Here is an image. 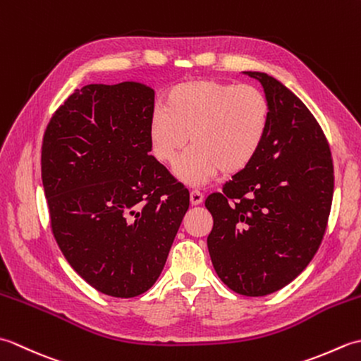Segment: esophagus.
Listing matches in <instances>:
<instances>
[{"label": "esophagus", "mask_w": 361, "mask_h": 361, "mask_svg": "<svg viewBox=\"0 0 361 361\" xmlns=\"http://www.w3.org/2000/svg\"><path fill=\"white\" fill-rule=\"evenodd\" d=\"M203 194L200 192V190H197V189H194V190H190V203L192 204H200V203H203Z\"/></svg>", "instance_id": "1"}]
</instances>
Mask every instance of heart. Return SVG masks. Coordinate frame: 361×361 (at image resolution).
<instances>
[{
	"instance_id": "obj_1",
	"label": "heart",
	"mask_w": 361,
	"mask_h": 361,
	"mask_svg": "<svg viewBox=\"0 0 361 361\" xmlns=\"http://www.w3.org/2000/svg\"><path fill=\"white\" fill-rule=\"evenodd\" d=\"M270 102L248 83L192 80L173 87L164 109L152 113L149 137L159 163L173 164L190 136V150L175 167L189 186L234 175L247 169L260 152L270 126Z\"/></svg>"
}]
</instances>
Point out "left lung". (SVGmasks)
Here are the masks:
<instances>
[{
	"mask_svg": "<svg viewBox=\"0 0 361 361\" xmlns=\"http://www.w3.org/2000/svg\"><path fill=\"white\" fill-rule=\"evenodd\" d=\"M270 102V126L255 161L204 206L208 250L219 278L245 296L286 287L317 255L334 197L327 137L301 99L271 75L248 71Z\"/></svg>",
	"mask_w": 361,
	"mask_h": 361,
	"instance_id": "8db88e82",
	"label": "left lung"
}]
</instances>
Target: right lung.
Wrapping results in <instances>:
<instances>
[{"mask_svg":"<svg viewBox=\"0 0 361 361\" xmlns=\"http://www.w3.org/2000/svg\"><path fill=\"white\" fill-rule=\"evenodd\" d=\"M155 93L136 82L91 83L54 111L42 144L51 229L80 278L133 298L163 271L189 190L149 155Z\"/></svg>","mask_w":361,"mask_h":361,"instance_id":"obj_1","label":"right lung"}]
</instances>
